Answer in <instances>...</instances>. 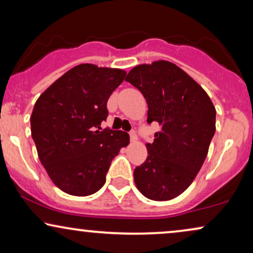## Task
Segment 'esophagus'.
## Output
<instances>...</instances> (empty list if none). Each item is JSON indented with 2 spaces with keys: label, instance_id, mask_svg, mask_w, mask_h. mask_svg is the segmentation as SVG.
I'll return each instance as SVG.
<instances>
[{
  "label": "esophagus",
  "instance_id": "34e87169",
  "mask_svg": "<svg viewBox=\"0 0 253 253\" xmlns=\"http://www.w3.org/2000/svg\"><path fill=\"white\" fill-rule=\"evenodd\" d=\"M137 139H138V137H137L136 131H134V130L130 131V140L132 141V143H134V141H137Z\"/></svg>",
  "mask_w": 253,
  "mask_h": 253
}]
</instances>
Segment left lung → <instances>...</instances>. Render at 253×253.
I'll use <instances>...</instances> for the list:
<instances>
[{"mask_svg":"<svg viewBox=\"0 0 253 253\" xmlns=\"http://www.w3.org/2000/svg\"><path fill=\"white\" fill-rule=\"evenodd\" d=\"M126 81L146 99L147 122L160 126L153 143L146 144L147 159L134 169V183L148 199H174L205 161L215 132V107L195 79L169 61L136 65Z\"/></svg>","mask_w":253,"mask_h":253,"instance_id":"obj_1","label":"left lung"}]
</instances>
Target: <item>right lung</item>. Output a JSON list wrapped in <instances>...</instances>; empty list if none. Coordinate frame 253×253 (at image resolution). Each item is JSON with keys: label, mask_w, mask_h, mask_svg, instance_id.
Listing matches in <instances>:
<instances>
[{"label": "right lung", "mask_w": 253, "mask_h": 253, "mask_svg": "<svg viewBox=\"0 0 253 253\" xmlns=\"http://www.w3.org/2000/svg\"><path fill=\"white\" fill-rule=\"evenodd\" d=\"M126 75L122 69L76 65L34 105L31 133L38 157L54 184L68 195L99 191L112 160L129 144L124 131H100L108 116L107 101Z\"/></svg>", "instance_id": "right-lung-1"}]
</instances>
